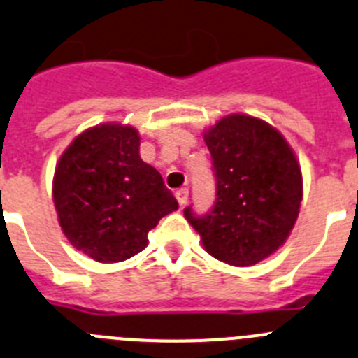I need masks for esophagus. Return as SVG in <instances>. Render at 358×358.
I'll use <instances>...</instances> for the list:
<instances>
[{
    "label": "esophagus",
    "mask_w": 358,
    "mask_h": 358,
    "mask_svg": "<svg viewBox=\"0 0 358 358\" xmlns=\"http://www.w3.org/2000/svg\"><path fill=\"white\" fill-rule=\"evenodd\" d=\"M176 199H178L180 207H185L187 201H189V189H178L176 191Z\"/></svg>",
    "instance_id": "34e87169"
}]
</instances>
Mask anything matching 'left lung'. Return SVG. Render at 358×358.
<instances>
[{
	"label": "left lung",
	"instance_id": "left-lung-1",
	"mask_svg": "<svg viewBox=\"0 0 358 358\" xmlns=\"http://www.w3.org/2000/svg\"><path fill=\"white\" fill-rule=\"evenodd\" d=\"M215 176V203L183 215L205 250L246 267L275 253L291 234L303 196L301 169L278 130L257 117L231 114L205 131Z\"/></svg>",
	"mask_w": 358,
	"mask_h": 358
}]
</instances>
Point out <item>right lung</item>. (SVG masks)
<instances>
[{
  "instance_id": "add662e5",
  "label": "right lung",
  "mask_w": 358,
  "mask_h": 358,
  "mask_svg": "<svg viewBox=\"0 0 358 358\" xmlns=\"http://www.w3.org/2000/svg\"><path fill=\"white\" fill-rule=\"evenodd\" d=\"M134 127L99 124L69 144L55 169L59 223L76 250L98 262H121L148 246V231L178 201L139 155Z\"/></svg>"
}]
</instances>
